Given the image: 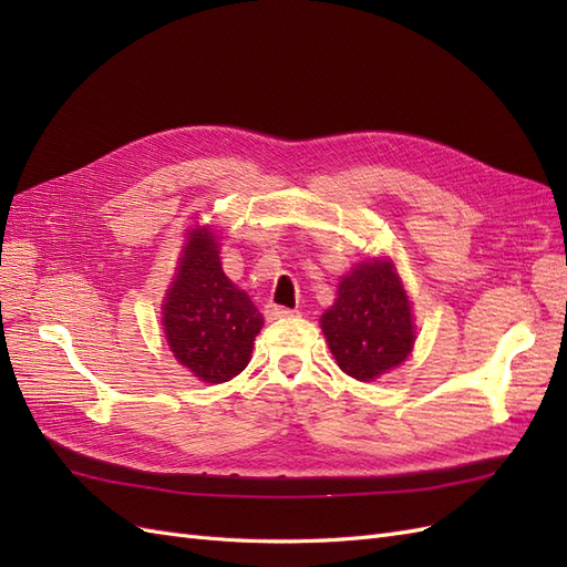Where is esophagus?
<instances>
[{"label":"esophagus","mask_w":567,"mask_h":567,"mask_svg":"<svg viewBox=\"0 0 567 567\" xmlns=\"http://www.w3.org/2000/svg\"><path fill=\"white\" fill-rule=\"evenodd\" d=\"M290 315H293V310H290V307H284V305H277V302L265 305V317H267L269 321L284 319V317H290Z\"/></svg>","instance_id":"obj_1"}]
</instances>
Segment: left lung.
I'll use <instances>...</instances> for the list:
<instances>
[{
  "label": "left lung",
  "instance_id": "8db88e82",
  "mask_svg": "<svg viewBox=\"0 0 567 567\" xmlns=\"http://www.w3.org/2000/svg\"><path fill=\"white\" fill-rule=\"evenodd\" d=\"M321 329L338 367L357 381H373L402 364L414 348V323L392 265L373 260L348 274Z\"/></svg>",
  "mask_w": 567,
  "mask_h": 567
}]
</instances>
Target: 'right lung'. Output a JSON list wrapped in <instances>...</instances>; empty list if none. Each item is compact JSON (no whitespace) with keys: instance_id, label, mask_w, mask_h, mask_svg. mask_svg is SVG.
<instances>
[{"instance_id":"add662e5","label":"right lung","mask_w":567,"mask_h":567,"mask_svg":"<svg viewBox=\"0 0 567 567\" xmlns=\"http://www.w3.org/2000/svg\"><path fill=\"white\" fill-rule=\"evenodd\" d=\"M163 323L179 364L205 383H225L250 362L262 315L225 277L208 229L194 231L186 244L163 305Z\"/></svg>"}]
</instances>
